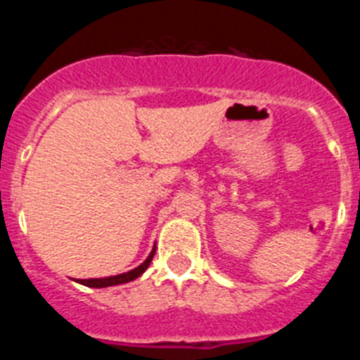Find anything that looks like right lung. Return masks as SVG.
Segmentation results:
<instances>
[{
    "label": "right lung",
    "mask_w": 360,
    "mask_h": 360,
    "mask_svg": "<svg viewBox=\"0 0 360 360\" xmlns=\"http://www.w3.org/2000/svg\"><path fill=\"white\" fill-rule=\"evenodd\" d=\"M153 256H155V247H153V250H151V254L148 256V259H146L142 265L136 266V269L129 270V272H124V274H119V276H110V278L79 279L77 283H81V285H86V287H91V288H104V287H113V285H122V283H129V281H133V279L139 278V276L144 274L146 269H148L149 263H151Z\"/></svg>",
    "instance_id": "obj_1"
}]
</instances>
